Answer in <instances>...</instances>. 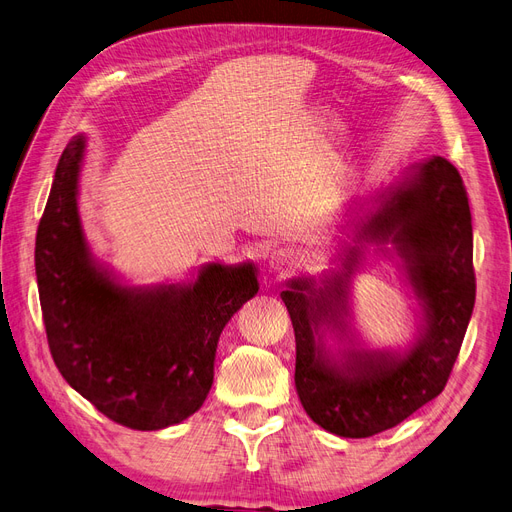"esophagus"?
<instances>
[{
    "label": "esophagus",
    "mask_w": 512,
    "mask_h": 512,
    "mask_svg": "<svg viewBox=\"0 0 512 512\" xmlns=\"http://www.w3.org/2000/svg\"><path fill=\"white\" fill-rule=\"evenodd\" d=\"M299 265V256L294 254L290 247H280L269 256V267L277 273H290L292 269H297Z\"/></svg>",
    "instance_id": "obj_1"
}]
</instances>
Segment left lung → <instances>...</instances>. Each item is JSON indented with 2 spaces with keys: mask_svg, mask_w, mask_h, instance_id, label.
Returning a JSON list of instances; mask_svg holds the SVG:
<instances>
[{
  "mask_svg": "<svg viewBox=\"0 0 512 512\" xmlns=\"http://www.w3.org/2000/svg\"><path fill=\"white\" fill-rule=\"evenodd\" d=\"M389 237L406 260L425 314V335L406 356L350 352L346 371L335 369L316 337L320 320L342 324V277L318 290L312 280H294L282 292L297 339L294 384L299 399L309 418L335 436H376L438 397L451 378L474 309L468 192L459 170L446 158L436 156L418 166L359 230V239ZM356 256L350 250L346 269Z\"/></svg>",
  "mask_w": 512,
  "mask_h": 512,
  "instance_id": "8db88e82",
  "label": "left lung"
}]
</instances>
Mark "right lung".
<instances>
[{
  "instance_id": "add662e5",
  "label": "right lung",
  "mask_w": 512,
  "mask_h": 512,
  "mask_svg": "<svg viewBox=\"0 0 512 512\" xmlns=\"http://www.w3.org/2000/svg\"><path fill=\"white\" fill-rule=\"evenodd\" d=\"M85 138L55 170L36 232L46 342L59 374L111 421L156 431L194 414L213 384L215 348L237 309L258 292L252 265H209L190 286L128 290L87 256L76 209Z\"/></svg>"
}]
</instances>
